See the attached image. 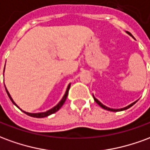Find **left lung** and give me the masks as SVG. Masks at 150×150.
I'll return each instance as SVG.
<instances>
[{
  "label": "left lung",
  "mask_w": 150,
  "mask_h": 150,
  "mask_svg": "<svg viewBox=\"0 0 150 150\" xmlns=\"http://www.w3.org/2000/svg\"><path fill=\"white\" fill-rule=\"evenodd\" d=\"M126 33H127V34H129V35H130L131 37L133 38H134V37H133V36H132V34H131V33H129V32H128V31H126ZM92 96H93V98H94V100L96 101V103H97V104H99V105H100V106L101 108H103L104 109H106V110H108V111H112V112H117V111H124V110H126V109H128V108H130V107H132V105H133V104H135L137 102V101H135V102H133V103H132V104H129V105H128L127 107L123 108H119V109H115V108H108V107H107V106H105V105H104V104H102V103H100V101L98 100H97V99H96V98L95 97L94 95H92Z\"/></svg>",
  "instance_id": "obj_1"
}]
</instances>
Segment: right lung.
I'll use <instances>...</instances> for the list:
<instances>
[{"label":"right lung","instance_id":"add662e5","mask_svg":"<svg viewBox=\"0 0 150 150\" xmlns=\"http://www.w3.org/2000/svg\"><path fill=\"white\" fill-rule=\"evenodd\" d=\"M4 71H5V70H4ZM70 87H71V83H69V85L67 86V90H66V92L65 94H64V96H63V97L62 98V100L59 101V104H57V105H55L54 107L52 108L51 109H50V110L46 111V112H38V113H30V112H25V111L21 110L20 108L18 107V105L16 104V103H15L14 101H13V100L12 99L11 96H10V94H9V92L8 91V90H7V88H5V90H6V92H7V94H8V96L9 97V99H10V100L12 101V103L14 104V105H16L17 107L19 108V109H21L22 112L24 113H25L26 115H28V116H32V117H36V118H42V117H46V116H50V115H51V114H53V113L56 112L57 111H59V109H60V108L62 107V105H63V104L65 103L66 100H67V95H68V91H69V89H70Z\"/></svg>","mask_w":150,"mask_h":150}]
</instances>
